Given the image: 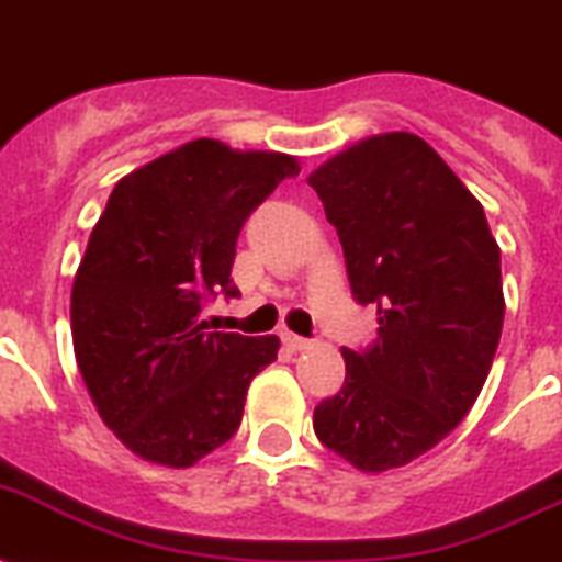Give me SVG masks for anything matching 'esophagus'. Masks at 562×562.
Masks as SVG:
<instances>
[{
  "instance_id": "obj_1",
  "label": "esophagus",
  "mask_w": 562,
  "mask_h": 562,
  "mask_svg": "<svg viewBox=\"0 0 562 562\" xmlns=\"http://www.w3.org/2000/svg\"><path fill=\"white\" fill-rule=\"evenodd\" d=\"M281 341H284L290 350H295V353H299V350H310V345H313L310 338H301L295 336V333H281Z\"/></svg>"
}]
</instances>
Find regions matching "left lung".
Returning <instances> with one entry per match:
<instances>
[{
  "instance_id": "8db88e82",
  "label": "left lung",
  "mask_w": 562,
  "mask_h": 562,
  "mask_svg": "<svg viewBox=\"0 0 562 562\" xmlns=\"http://www.w3.org/2000/svg\"><path fill=\"white\" fill-rule=\"evenodd\" d=\"M379 338L341 350L347 379L313 428L364 474L414 462L474 407L503 333L499 247L482 203L411 132L353 143L307 178Z\"/></svg>"
}]
</instances>
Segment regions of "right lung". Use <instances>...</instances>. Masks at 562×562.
<instances>
[{
	"label": "right lung",
	"instance_id": "add662e5",
	"mask_svg": "<svg viewBox=\"0 0 562 562\" xmlns=\"http://www.w3.org/2000/svg\"><path fill=\"white\" fill-rule=\"evenodd\" d=\"M299 157L183 143L128 171L71 286L77 368L100 419L146 462L189 468L238 430L278 336L212 333L203 301L232 286L235 240Z\"/></svg>",
	"mask_w": 562,
	"mask_h": 562
}]
</instances>
